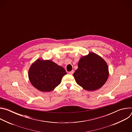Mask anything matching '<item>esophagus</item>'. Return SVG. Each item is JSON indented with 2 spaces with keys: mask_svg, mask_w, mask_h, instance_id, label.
I'll use <instances>...</instances> for the list:
<instances>
[{
  "mask_svg": "<svg viewBox=\"0 0 132 132\" xmlns=\"http://www.w3.org/2000/svg\"><path fill=\"white\" fill-rule=\"evenodd\" d=\"M73 72H74V70H71V71H69L68 73H69V74H70V75H72V74H73Z\"/></svg>",
  "mask_w": 132,
  "mask_h": 132,
  "instance_id": "esophagus-1",
  "label": "esophagus"
}]
</instances>
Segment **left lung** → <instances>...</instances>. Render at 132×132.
Masks as SVG:
<instances>
[{"instance_id": "1", "label": "left lung", "mask_w": 132, "mask_h": 132, "mask_svg": "<svg viewBox=\"0 0 132 132\" xmlns=\"http://www.w3.org/2000/svg\"><path fill=\"white\" fill-rule=\"evenodd\" d=\"M109 75L106 62L98 54L90 52L80 59L78 69L73 76L78 85L92 91L101 88L107 81Z\"/></svg>"}]
</instances>
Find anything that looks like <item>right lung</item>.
Masks as SVG:
<instances>
[{"instance_id": "right-lung-1", "label": "right lung", "mask_w": 132, "mask_h": 132, "mask_svg": "<svg viewBox=\"0 0 132 132\" xmlns=\"http://www.w3.org/2000/svg\"><path fill=\"white\" fill-rule=\"evenodd\" d=\"M66 71L51 60H36L31 65L28 77L32 86L42 92H50L59 86Z\"/></svg>"}]
</instances>
